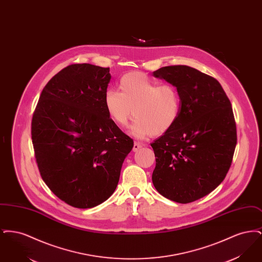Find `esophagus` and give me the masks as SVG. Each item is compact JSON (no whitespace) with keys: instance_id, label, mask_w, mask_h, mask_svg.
<instances>
[{"instance_id":"obj_1","label":"esophagus","mask_w":262,"mask_h":262,"mask_svg":"<svg viewBox=\"0 0 262 262\" xmlns=\"http://www.w3.org/2000/svg\"><path fill=\"white\" fill-rule=\"evenodd\" d=\"M142 146H143V144H142V143L135 141V143H134V148H133V150H134L135 152H137V151L140 149V148H142Z\"/></svg>"}]
</instances>
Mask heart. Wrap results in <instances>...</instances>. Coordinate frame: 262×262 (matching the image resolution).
<instances>
[{
	"instance_id": "1",
	"label": "heart",
	"mask_w": 262,
	"mask_h": 262,
	"mask_svg": "<svg viewBox=\"0 0 262 262\" xmlns=\"http://www.w3.org/2000/svg\"><path fill=\"white\" fill-rule=\"evenodd\" d=\"M121 92L109 89L105 93V108L110 119L125 127L136 119L130 134L142 139L161 136L177 123L182 107L178 89L172 84H160L140 73H129L120 79Z\"/></svg>"
}]
</instances>
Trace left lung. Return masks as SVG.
<instances>
[{
    "instance_id": "1",
    "label": "left lung",
    "mask_w": 262,
    "mask_h": 262,
    "mask_svg": "<svg viewBox=\"0 0 262 262\" xmlns=\"http://www.w3.org/2000/svg\"><path fill=\"white\" fill-rule=\"evenodd\" d=\"M178 89L177 123L151 146L156 157L152 182L168 200L188 203L210 193L228 173L237 144L231 102L210 75L187 66L153 72Z\"/></svg>"
}]
</instances>
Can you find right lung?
Returning <instances> with one entry per match:
<instances>
[{
  "instance_id": "right-lung-1",
  "label": "right lung",
  "mask_w": 262,
  "mask_h": 262,
  "mask_svg": "<svg viewBox=\"0 0 262 262\" xmlns=\"http://www.w3.org/2000/svg\"><path fill=\"white\" fill-rule=\"evenodd\" d=\"M109 68L71 64L42 90L32 117L31 137L45 184L76 208L108 200L134 140L110 119L104 97Z\"/></svg>"
}]
</instances>
